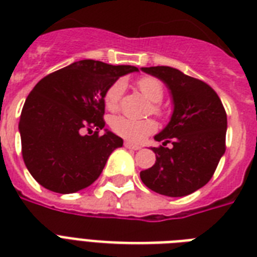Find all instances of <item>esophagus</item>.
Masks as SVG:
<instances>
[{
	"label": "esophagus",
	"instance_id": "1",
	"mask_svg": "<svg viewBox=\"0 0 257 257\" xmlns=\"http://www.w3.org/2000/svg\"><path fill=\"white\" fill-rule=\"evenodd\" d=\"M124 147H126V149H131V150H139V149H141V146H138V145H133V143L130 142H124Z\"/></svg>",
	"mask_w": 257,
	"mask_h": 257
}]
</instances>
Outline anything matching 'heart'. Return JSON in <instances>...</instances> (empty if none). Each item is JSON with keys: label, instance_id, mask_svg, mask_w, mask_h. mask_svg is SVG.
<instances>
[{"label": "heart", "instance_id": "b5f03b06", "mask_svg": "<svg viewBox=\"0 0 257 257\" xmlns=\"http://www.w3.org/2000/svg\"><path fill=\"white\" fill-rule=\"evenodd\" d=\"M124 81L116 80L107 88L104 93V104L106 108L110 111H115L119 107L122 95L124 92ZM137 87L142 92V95L147 100L153 103H160L164 97V85L157 77L145 76L137 81ZM154 114H160L161 110L158 106L153 108ZM111 128L115 134L130 142H141L156 130V123L147 119V120H135V119L124 118V116H115L111 120Z\"/></svg>", "mask_w": 257, "mask_h": 257}]
</instances>
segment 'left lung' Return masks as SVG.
Wrapping results in <instances>:
<instances>
[{
  "label": "left lung",
  "instance_id": "left-lung-1",
  "mask_svg": "<svg viewBox=\"0 0 257 257\" xmlns=\"http://www.w3.org/2000/svg\"><path fill=\"white\" fill-rule=\"evenodd\" d=\"M172 93L174 110L170 122L154 138L156 164L141 172V180L153 192L184 197L209 182L225 153L226 112L210 85L172 67H145ZM172 142L173 147L166 145Z\"/></svg>",
  "mask_w": 257,
  "mask_h": 257
}]
</instances>
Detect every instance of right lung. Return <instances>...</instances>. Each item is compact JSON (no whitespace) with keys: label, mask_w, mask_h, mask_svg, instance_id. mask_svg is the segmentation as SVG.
Returning a JSON list of instances; mask_svg holds the SVG:
<instances>
[{"label":"right lung","mask_w":257,"mask_h":257,"mask_svg":"<svg viewBox=\"0 0 257 257\" xmlns=\"http://www.w3.org/2000/svg\"><path fill=\"white\" fill-rule=\"evenodd\" d=\"M133 65L80 60L43 77L20 116L21 151L32 177L48 190L68 194L97 180L123 139L104 127V93ZM87 130L91 136L83 135Z\"/></svg>","instance_id":"add662e5"}]
</instances>
